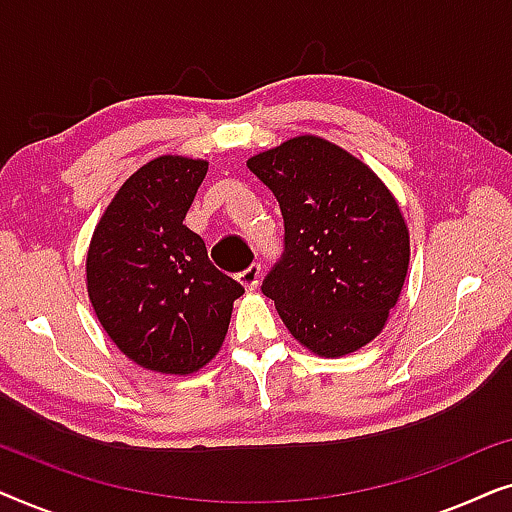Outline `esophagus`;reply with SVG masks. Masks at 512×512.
<instances>
[{
  "label": "esophagus",
  "instance_id": "obj_1",
  "mask_svg": "<svg viewBox=\"0 0 512 512\" xmlns=\"http://www.w3.org/2000/svg\"><path fill=\"white\" fill-rule=\"evenodd\" d=\"M237 279H240L247 289H254V286L261 282V263H251L247 270H242L240 275H237Z\"/></svg>",
  "mask_w": 512,
  "mask_h": 512
}]
</instances>
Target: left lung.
I'll use <instances>...</instances> for the list:
<instances>
[{"instance_id":"8db88e82","label":"left lung","mask_w":512,"mask_h":512,"mask_svg":"<svg viewBox=\"0 0 512 512\" xmlns=\"http://www.w3.org/2000/svg\"><path fill=\"white\" fill-rule=\"evenodd\" d=\"M247 165L284 219V251L261 291L314 354L363 347L382 331L408 272L396 200L361 160L319 137H293Z\"/></svg>"}]
</instances>
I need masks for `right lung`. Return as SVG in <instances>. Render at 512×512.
<instances>
[{
  "label": "right lung",
  "mask_w": 512,
  "mask_h": 512,
  "mask_svg": "<svg viewBox=\"0 0 512 512\" xmlns=\"http://www.w3.org/2000/svg\"><path fill=\"white\" fill-rule=\"evenodd\" d=\"M205 160L160 156L132 174L97 223L88 296L118 349L139 366L188 375L219 352L244 286L209 261L186 212Z\"/></svg>",
  "instance_id": "obj_1"
}]
</instances>
